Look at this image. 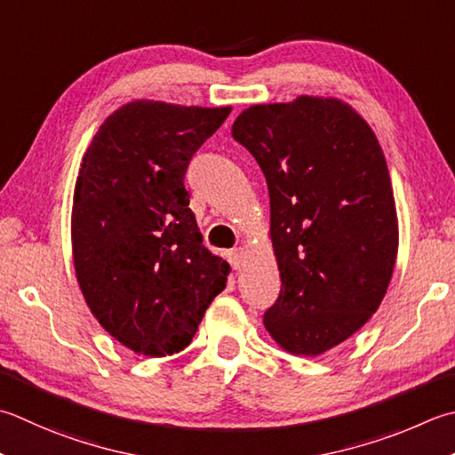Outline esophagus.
Here are the masks:
<instances>
[{
  "label": "esophagus",
  "instance_id": "obj_1",
  "mask_svg": "<svg viewBox=\"0 0 455 455\" xmlns=\"http://www.w3.org/2000/svg\"><path fill=\"white\" fill-rule=\"evenodd\" d=\"M227 256H228L230 266H233V268L236 270L244 262V248H235V251H230Z\"/></svg>",
  "mask_w": 455,
  "mask_h": 455
}]
</instances>
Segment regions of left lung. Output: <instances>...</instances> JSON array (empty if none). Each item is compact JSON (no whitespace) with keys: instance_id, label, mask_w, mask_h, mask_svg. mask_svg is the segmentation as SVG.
Returning <instances> with one entry per match:
<instances>
[{"instance_id":"obj_1","label":"left lung","mask_w":455,"mask_h":455,"mask_svg":"<svg viewBox=\"0 0 455 455\" xmlns=\"http://www.w3.org/2000/svg\"><path fill=\"white\" fill-rule=\"evenodd\" d=\"M233 138L270 193L282 290L264 327L283 351L317 357L369 322L393 278L398 219L385 154L337 98L251 106Z\"/></svg>"}]
</instances>
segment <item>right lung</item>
I'll return each mask as SVG.
<instances>
[{"instance_id": "right-lung-1", "label": "right lung", "mask_w": 455, "mask_h": 455, "mask_svg": "<svg viewBox=\"0 0 455 455\" xmlns=\"http://www.w3.org/2000/svg\"><path fill=\"white\" fill-rule=\"evenodd\" d=\"M228 114L128 102L80 164L70 217L78 286L98 323L138 355L183 351L227 286L230 266L203 246L183 180Z\"/></svg>"}]
</instances>
